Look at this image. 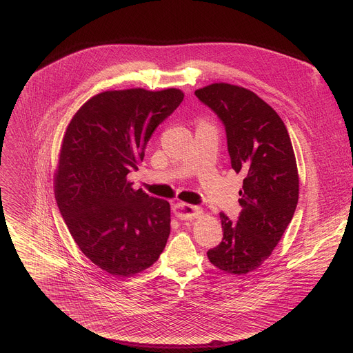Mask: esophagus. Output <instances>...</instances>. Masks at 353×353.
<instances>
[{
	"label": "esophagus",
	"mask_w": 353,
	"mask_h": 353,
	"mask_svg": "<svg viewBox=\"0 0 353 353\" xmlns=\"http://www.w3.org/2000/svg\"><path fill=\"white\" fill-rule=\"evenodd\" d=\"M174 214L177 218L183 219V221H191L194 218H198L201 216V214H203V210L195 207V205H190V204H185V203H179L174 205L173 208Z\"/></svg>",
	"instance_id": "34e87169"
}]
</instances>
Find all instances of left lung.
<instances>
[{
    "mask_svg": "<svg viewBox=\"0 0 353 353\" xmlns=\"http://www.w3.org/2000/svg\"><path fill=\"white\" fill-rule=\"evenodd\" d=\"M223 121L232 169L243 176L237 222L221 214L223 239L207 256L232 275L257 270L271 254L299 199V173L288 130L254 92L226 82L195 90Z\"/></svg>",
    "mask_w": 353,
    "mask_h": 353,
    "instance_id": "8db88e82",
    "label": "left lung"
}]
</instances>
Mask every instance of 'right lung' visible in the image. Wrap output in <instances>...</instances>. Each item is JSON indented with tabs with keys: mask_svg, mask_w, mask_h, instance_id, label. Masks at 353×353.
I'll return each mask as SVG.
<instances>
[{
	"mask_svg": "<svg viewBox=\"0 0 353 353\" xmlns=\"http://www.w3.org/2000/svg\"><path fill=\"white\" fill-rule=\"evenodd\" d=\"M176 88L106 90L70 120L54 172V195L82 253L100 270L127 278L154 265L170 234V205L132 188L157 127L183 102Z\"/></svg>",
	"mask_w": 353,
	"mask_h": 353,
	"instance_id": "obj_1",
	"label": "right lung"
}]
</instances>
